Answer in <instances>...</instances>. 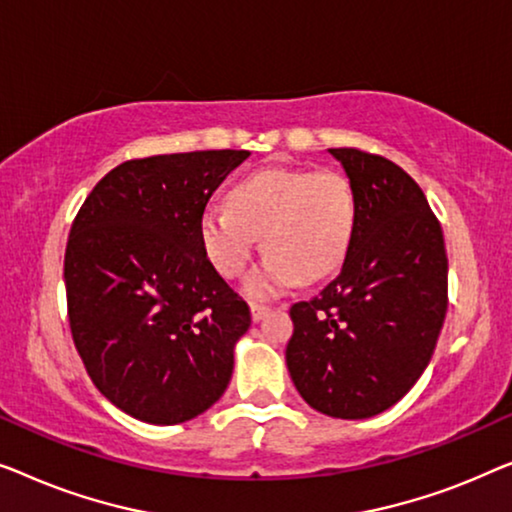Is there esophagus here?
Instances as JSON below:
<instances>
[{"label":"esophagus","instance_id":"1","mask_svg":"<svg viewBox=\"0 0 512 512\" xmlns=\"http://www.w3.org/2000/svg\"><path fill=\"white\" fill-rule=\"evenodd\" d=\"M250 315H253V322L264 320L266 315H269V306H262V304H253L250 306Z\"/></svg>","mask_w":512,"mask_h":512}]
</instances>
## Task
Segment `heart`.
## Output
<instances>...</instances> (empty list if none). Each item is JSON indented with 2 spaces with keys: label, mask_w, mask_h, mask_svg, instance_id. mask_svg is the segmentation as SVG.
<instances>
[{
  "label": "heart",
  "mask_w": 512,
  "mask_h": 512,
  "mask_svg": "<svg viewBox=\"0 0 512 512\" xmlns=\"http://www.w3.org/2000/svg\"><path fill=\"white\" fill-rule=\"evenodd\" d=\"M357 225V194L334 169L266 167L229 190V206L211 204L199 220L206 257L236 278L253 262L262 239L264 262L246 278L248 297L271 299L334 273L348 255Z\"/></svg>",
  "instance_id": "obj_1"
}]
</instances>
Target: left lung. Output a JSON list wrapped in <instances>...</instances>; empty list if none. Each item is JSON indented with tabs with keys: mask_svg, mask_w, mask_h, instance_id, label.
I'll return each mask as SVG.
<instances>
[{
	"mask_svg": "<svg viewBox=\"0 0 512 512\" xmlns=\"http://www.w3.org/2000/svg\"><path fill=\"white\" fill-rule=\"evenodd\" d=\"M357 194L341 271L290 308L285 362L308 406L364 420L394 406L434 355L448 311V255L427 197L397 164L329 148Z\"/></svg>",
	"mask_w": 512,
	"mask_h": 512,
	"instance_id": "1",
	"label": "left lung"
}]
</instances>
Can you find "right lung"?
I'll return each instance as SVG.
<instances>
[{"mask_svg": "<svg viewBox=\"0 0 512 512\" xmlns=\"http://www.w3.org/2000/svg\"><path fill=\"white\" fill-rule=\"evenodd\" d=\"M248 155L197 150L122 162L71 225V336L97 390L136 420H192L232 380L250 308L206 257L199 220Z\"/></svg>", "mask_w": 512, "mask_h": 512, "instance_id": "obj_1", "label": "right lung"}]
</instances>
